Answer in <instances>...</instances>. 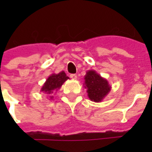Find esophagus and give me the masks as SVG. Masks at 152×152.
I'll return each instance as SVG.
<instances>
[{
  "label": "esophagus",
  "mask_w": 152,
  "mask_h": 152,
  "mask_svg": "<svg viewBox=\"0 0 152 152\" xmlns=\"http://www.w3.org/2000/svg\"><path fill=\"white\" fill-rule=\"evenodd\" d=\"M70 77L73 80H76L77 79V75H75V74H72V75H70Z\"/></svg>",
  "instance_id": "esophagus-1"
}]
</instances>
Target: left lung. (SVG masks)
<instances>
[{
  "mask_svg": "<svg viewBox=\"0 0 152 152\" xmlns=\"http://www.w3.org/2000/svg\"><path fill=\"white\" fill-rule=\"evenodd\" d=\"M84 85L90 100L96 103L101 102L111 90L108 80L94 70H89L86 72Z\"/></svg>",
  "mask_w": 152,
  "mask_h": 152,
  "instance_id": "left-lung-1",
  "label": "left lung"
}]
</instances>
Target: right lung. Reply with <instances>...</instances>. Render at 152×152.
Listing matches in <instances>:
<instances>
[{
    "instance_id": "obj_1",
    "label": "right lung",
    "mask_w": 152,
    "mask_h": 152,
    "mask_svg": "<svg viewBox=\"0 0 152 152\" xmlns=\"http://www.w3.org/2000/svg\"><path fill=\"white\" fill-rule=\"evenodd\" d=\"M69 77H68L64 72H61L58 74H52L46 79L45 82L42 87L40 91L43 92L46 94H49V100H52L54 96L52 94L58 90L60 89L63 84L66 81Z\"/></svg>"
}]
</instances>
